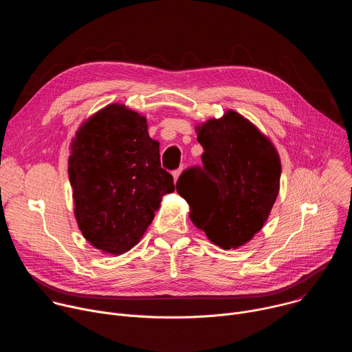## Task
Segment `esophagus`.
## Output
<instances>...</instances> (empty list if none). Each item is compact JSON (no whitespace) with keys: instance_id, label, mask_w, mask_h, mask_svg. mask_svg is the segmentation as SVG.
Instances as JSON below:
<instances>
[{"instance_id":"obj_1","label":"esophagus","mask_w":352,"mask_h":352,"mask_svg":"<svg viewBox=\"0 0 352 352\" xmlns=\"http://www.w3.org/2000/svg\"><path fill=\"white\" fill-rule=\"evenodd\" d=\"M181 173H182V168H179V170H175V171H173L174 182H177V181H178V178H179V175H181Z\"/></svg>"}]
</instances>
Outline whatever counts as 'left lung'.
Listing matches in <instances>:
<instances>
[{"mask_svg":"<svg viewBox=\"0 0 352 352\" xmlns=\"http://www.w3.org/2000/svg\"><path fill=\"white\" fill-rule=\"evenodd\" d=\"M195 129L205 150L204 168L184 171L177 192L190 208L192 223L210 242L236 249L269 219L280 190L278 152L258 126L234 110ZM196 170L203 177L197 188L192 185Z\"/></svg>","mask_w":352,"mask_h":352,"instance_id":"1","label":"left lung"}]
</instances>
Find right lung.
<instances>
[{
  "label": "right lung",
  "instance_id": "1",
  "mask_svg": "<svg viewBox=\"0 0 352 352\" xmlns=\"http://www.w3.org/2000/svg\"><path fill=\"white\" fill-rule=\"evenodd\" d=\"M68 175L79 230L110 255L125 254L140 241L163 196L175 189L146 117L118 103L82 122L71 142Z\"/></svg>",
  "mask_w": 352,
  "mask_h": 352
}]
</instances>
